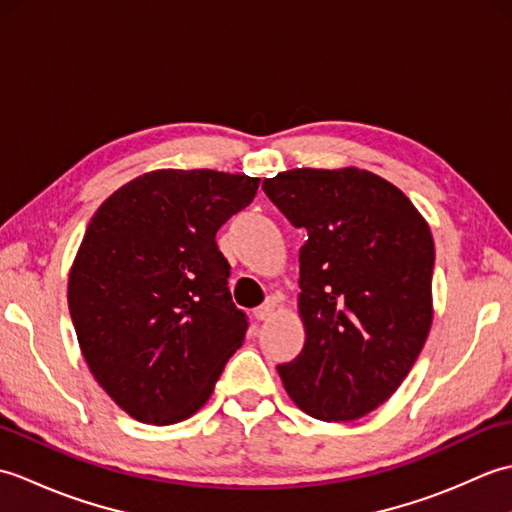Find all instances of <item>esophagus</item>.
<instances>
[{"label": "esophagus", "mask_w": 512, "mask_h": 512, "mask_svg": "<svg viewBox=\"0 0 512 512\" xmlns=\"http://www.w3.org/2000/svg\"><path fill=\"white\" fill-rule=\"evenodd\" d=\"M273 312H275V301L273 299H268L264 306H259L257 310H255V319L257 321H268L270 317H273Z\"/></svg>", "instance_id": "1"}]
</instances>
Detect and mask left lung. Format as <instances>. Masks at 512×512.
I'll return each instance as SVG.
<instances>
[{
	"label": "left lung",
	"instance_id": "1",
	"mask_svg": "<svg viewBox=\"0 0 512 512\" xmlns=\"http://www.w3.org/2000/svg\"><path fill=\"white\" fill-rule=\"evenodd\" d=\"M262 189L308 231L297 301L306 343L279 376L312 418H363L400 387L429 336L431 228L396 184L367 169H290Z\"/></svg>",
	"mask_w": 512,
	"mask_h": 512
}]
</instances>
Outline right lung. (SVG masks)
<instances>
[{
    "label": "right lung",
    "mask_w": 512,
    "mask_h": 512,
    "mask_svg": "<svg viewBox=\"0 0 512 512\" xmlns=\"http://www.w3.org/2000/svg\"><path fill=\"white\" fill-rule=\"evenodd\" d=\"M257 187L246 173L156 169L90 220L68 277L70 317L96 383L138 422L191 418L244 343L215 233Z\"/></svg>",
    "instance_id": "1"
}]
</instances>
